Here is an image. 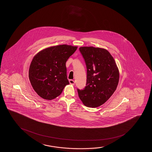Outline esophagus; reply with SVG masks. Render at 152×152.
Returning <instances> with one entry per match:
<instances>
[{"mask_svg": "<svg viewBox=\"0 0 152 152\" xmlns=\"http://www.w3.org/2000/svg\"><path fill=\"white\" fill-rule=\"evenodd\" d=\"M69 82L70 85H72V86L75 85V81L74 80H69Z\"/></svg>", "mask_w": 152, "mask_h": 152, "instance_id": "34e87169", "label": "esophagus"}]
</instances>
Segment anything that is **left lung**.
I'll return each instance as SVG.
<instances>
[{
	"label": "left lung",
	"instance_id": "8db88e82",
	"mask_svg": "<svg viewBox=\"0 0 152 152\" xmlns=\"http://www.w3.org/2000/svg\"><path fill=\"white\" fill-rule=\"evenodd\" d=\"M79 50L87 69L86 86L82 90L77 89L79 98L86 107H97L104 104L117 89L119 69L106 49L82 47Z\"/></svg>",
	"mask_w": 152,
	"mask_h": 152
}]
</instances>
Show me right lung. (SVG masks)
I'll return each instance as SVG.
<instances>
[{"mask_svg": "<svg viewBox=\"0 0 152 152\" xmlns=\"http://www.w3.org/2000/svg\"><path fill=\"white\" fill-rule=\"evenodd\" d=\"M77 48L67 45H55L42 50L34 56L30 65L29 79L40 97L54 99L69 84L66 62Z\"/></svg>", "mask_w": 152, "mask_h": 152, "instance_id": "add662e5", "label": "right lung"}]
</instances>
